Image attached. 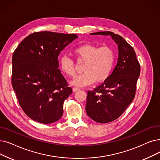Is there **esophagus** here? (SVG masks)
Returning a JSON list of instances; mask_svg holds the SVG:
<instances>
[{
    "instance_id": "1",
    "label": "esophagus",
    "mask_w": 160,
    "mask_h": 160,
    "mask_svg": "<svg viewBox=\"0 0 160 160\" xmlns=\"http://www.w3.org/2000/svg\"><path fill=\"white\" fill-rule=\"evenodd\" d=\"M72 90H73L74 92H76L78 91V90H80V88H77V87H74V88H72Z\"/></svg>"
}]
</instances>
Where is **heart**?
Returning <instances> with one entry per match:
<instances>
[{"instance_id": "1", "label": "heart", "mask_w": 160, "mask_h": 160, "mask_svg": "<svg viewBox=\"0 0 160 160\" xmlns=\"http://www.w3.org/2000/svg\"><path fill=\"white\" fill-rule=\"evenodd\" d=\"M73 53L79 63H84L82 70L84 72L77 76L72 84L78 86H86L96 82L107 80L110 76L114 64L115 55L112 48L108 46L99 48L90 44H85L77 47ZM61 71L71 78L76 76L74 61L67 56L60 59Z\"/></svg>"}]
</instances>
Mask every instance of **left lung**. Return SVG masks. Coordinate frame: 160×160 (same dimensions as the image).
I'll return each mask as SVG.
<instances>
[{
    "label": "left lung",
    "mask_w": 160,
    "mask_h": 160,
    "mask_svg": "<svg viewBox=\"0 0 160 160\" xmlns=\"http://www.w3.org/2000/svg\"><path fill=\"white\" fill-rule=\"evenodd\" d=\"M91 34L110 35L118 48V59L112 73L102 84L88 91L86 110L96 122L105 123L116 120L133 101L140 75V63L133 47L123 37L112 32Z\"/></svg>",
    "instance_id": "1"
}]
</instances>
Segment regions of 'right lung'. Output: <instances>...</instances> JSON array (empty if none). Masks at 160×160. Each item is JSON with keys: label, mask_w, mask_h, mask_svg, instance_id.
I'll list each match as a JSON object with an SVG mask.
<instances>
[{"label": "right lung", "mask_w": 160, "mask_h": 160, "mask_svg": "<svg viewBox=\"0 0 160 160\" xmlns=\"http://www.w3.org/2000/svg\"><path fill=\"white\" fill-rule=\"evenodd\" d=\"M78 38L75 34L33 32L12 55V85L20 107L34 121L44 124L59 120L72 88L59 67L60 52Z\"/></svg>", "instance_id": "1"}]
</instances>
